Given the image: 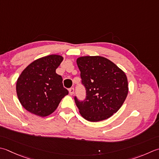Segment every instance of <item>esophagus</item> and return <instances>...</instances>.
Wrapping results in <instances>:
<instances>
[{
    "label": "esophagus",
    "instance_id": "obj_1",
    "mask_svg": "<svg viewBox=\"0 0 159 159\" xmlns=\"http://www.w3.org/2000/svg\"><path fill=\"white\" fill-rule=\"evenodd\" d=\"M69 92H70V95H73L74 94V88H71L69 89Z\"/></svg>",
    "mask_w": 159,
    "mask_h": 159
}]
</instances>
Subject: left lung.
Wrapping results in <instances>:
<instances>
[{"mask_svg": "<svg viewBox=\"0 0 159 159\" xmlns=\"http://www.w3.org/2000/svg\"><path fill=\"white\" fill-rule=\"evenodd\" d=\"M76 63L86 89L84 101L74 97L80 115L91 122H98L117 112L128 94L125 72L113 62L100 56L79 57Z\"/></svg>", "mask_w": 159, "mask_h": 159, "instance_id": "left-lung-1", "label": "left lung"}]
</instances>
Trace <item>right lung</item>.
Masks as SVG:
<instances>
[{
    "mask_svg": "<svg viewBox=\"0 0 159 159\" xmlns=\"http://www.w3.org/2000/svg\"><path fill=\"white\" fill-rule=\"evenodd\" d=\"M63 60L60 55L46 56L33 61L22 71L16 87L17 96L22 106L30 113L49 116L68 94L63 78L56 73Z\"/></svg>",
    "mask_w": 159,
    "mask_h": 159,
    "instance_id": "1",
    "label": "right lung"
}]
</instances>
